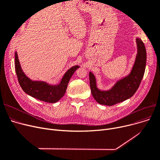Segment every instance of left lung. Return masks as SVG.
Instances as JSON below:
<instances>
[{"label": "left lung", "mask_w": 160, "mask_h": 160, "mask_svg": "<svg viewBox=\"0 0 160 160\" xmlns=\"http://www.w3.org/2000/svg\"><path fill=\"white\" fill-rule=\"evenodd\" d=\"M138 54L132 70L129 75L117 82L109 91H100L97 88L96 79L89 72V83L91 94L96 101L102 105L113 106L132 97L139 87L145 71L147 52L143 42L136 39Z\"/></svg>", "instance_id": "1"}]
</instances>
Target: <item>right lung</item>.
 I'll use <instances>...</instances> for the list:
<instances>
[{"label":"right lung","mask_w":160,"mask_h":160,"mask_svg":"<svg viewBox=\"0 0 160 160\" xmlns=\"http://www.w3.org/2000/svg\"><path fill=\"white\" fill-rule=\"evenodd\" d=\"M15 65L19 83L25 93L41 101L50 103L58 102L64 95L71 77L79 68L78 65L73 66L65 72L60 84L52 86L45 82L32 81L28 78L21 69L17 52L15 53Z\"/></svg>","instance_id":"1"}]
</instances>
